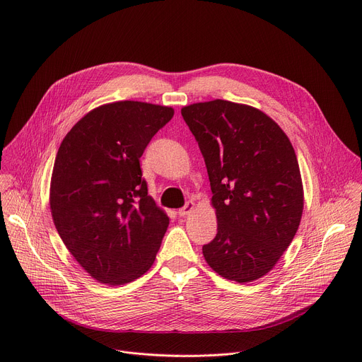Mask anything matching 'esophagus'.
<instances>
[{
    "mask_svg": "<svg viewBox=\"0 0 362 362\" xmlns=\"http://www.w3.org/2000/svg\"><path fill=\"white\" fill-rule=\"evenodd\" d=\"M193 208H194L193 202H186V205L183 208H180L177 214H179V216H186V215H189L193 211Z\"/></svg>",
    "mask_w": 362,
    "mask_h": 362,
    "instance_id": "34e87169",
    "label": "esophagus"
}]
</instances>
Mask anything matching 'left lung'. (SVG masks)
I'll return each instance as SVG.
<instances>
[{
    "mask_svg": "<svg viewBox=\"0 0 362 362\" xmlns=\"http://www.w3.org/2000/svg\"><path fill=\"white\" fill-rule=\"evenodd\" d=\"M205 158L218 234L202 247L221 277L266 276L293 241L303 212L298 157L284 131L262 111L215 100L182 108Z\"/></svg>",
    "mask_w": 362,
    "mask_h": 362,
    "instance_id": "left-lung-1",
    "label": "left lung"
}]
</instances>
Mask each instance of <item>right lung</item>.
<instances>
[{
    "mask_svg": "<svg viewBox=\"0 0 362 362\" xmlns=\"http://www.w3.org/2000/svg\"><path fill=\"white\" fill-rule=\"evenodd\" d=\"M173 114L140 101L105 104L82 117L59 147L52 218L63 244L100 283L133 281L156 259L169 216L147 194L140 157Z\"/></svg>",
    "mask_w": 362,
    "mask_h": 362,
    "instance_id": "obj_1",
    "label": "right lung"
}]
</instances>
